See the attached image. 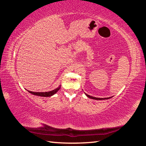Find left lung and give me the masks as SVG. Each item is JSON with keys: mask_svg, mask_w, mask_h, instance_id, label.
Here are the masks:
<instances>
[{"mask_svg": "<svg viewBox=\"0 0 146 146\" xmlns=\"http://www.w3.org/2000/svg\"><path fill=\"white\" fill-rule=\"evenodd\" d=\"M85 94L86 95V96L87 97H88L89 98H90V99H95V100H104V99H110V98H94V97H92V96H89V95H88V94H86L85 93Z\"/></svg>", "mask_w": 146, "mask_h": 146, "instance_id": "8db88e82", "label": "left lung"}]
</instances>
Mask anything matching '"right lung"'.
<instances>
[{
    "mask_svg": "<svg viewBox=\"0 0 146 146\" xmlns=\"http://www.w3.org/2000/svg\"><path fill=\"white\" fill-rule=\"evenodd\" d=\"M60 85L56 88V89H54L53 90H51V91L49 92H32V91H29V90H27L29 92H30L32 94H34L35 96H41V97H50L54 95L58 90H59L60 88Z\"/></svg>",
    "mask_w": 146,
    "mask_h": 146,
    "instance_id": "1",
    "label": "right lung"
}]
</instances>
